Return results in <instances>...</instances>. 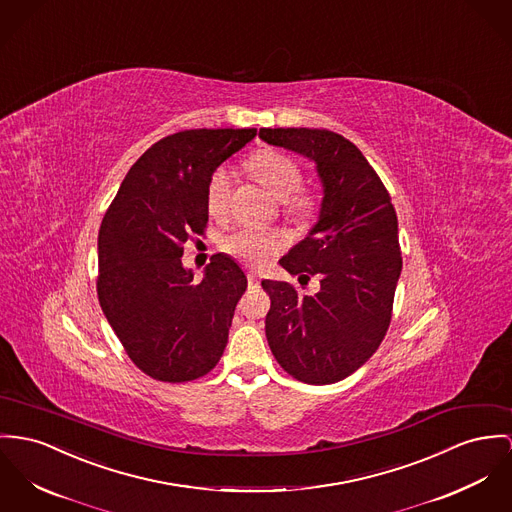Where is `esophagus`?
Returning a JSON list of instances; mask_svg holds the SVG:
<instances>
[{
	"label": "esophagus",
	"mask_w": 512,
	"mask_h": 512,
	"mask_svg": "<svg viewBox=\"0 0 512 512\" xmlns=\"http://www.w3.org/2000/svg\"><path fill=\"white\" fill-rule=\"evenodd\" d=\"M247 282H249V286H251V288H257V286H259V278L253 275V273H249V275H247Z\"/></svg>",
	"instance_id": "1"
}]
</instances>
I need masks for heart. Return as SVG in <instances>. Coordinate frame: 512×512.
I'll return each instance as SVG.
<instances>
[{"instance_id": "heart-1", "label": "heart", "mask_w": 512, "mask_h": 512, "mask_svg": "<svg viewBox=\"0 0 512 512\" xmlns=\"http://www.w3.org/2000/svg\"><path fill=\"white\" fill-rule=\"evenodd\" d=\"M249 173L282 204V214L298 224L310 222L317 212V197L302 187V167L298 161L278 152L261 150L247 163ZM232 179L226 167H216L206 185V208L212 218L224 220L230 212ZM290 239L280 230L241 228L222 237L226 255L251 269H265L288 249Z\"/></svg>"}]
</instances>
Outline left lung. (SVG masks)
<instances>
[{"label": "left lung", "instance_id": "obj_1", "mask_svg": "<svg viewBox=\"0 0 512 512\" xmlns=\"http://www.w3.org/2000/svg\"><path fill=\"white\" fill-rule=\"evenodd\" d=\"M273 146L317 163L323 183L319 222L280 259L300 282L319 276V292L263 280L265 319L276 362L306 384H333L358 370L384 341L401 273L397 214L382 179L345 136L325 128H261Z\"/></svg>", "mask_w": 512, "mask_h": 512}]
</instances>
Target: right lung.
<instances>
[{
	"instance_id": "obj_1",
	"label": "right lung",
	"mask_w": 512,
	"mask_h": 512,
	"mask_svg": "<svg viewBox=\"0 0 512 512\" xmlns=\"http://www.w3.org/2000/svg\"><path fill=\"white\" fill-rule=\"evenodd\" d=\"M257 128H197L161 138L126 173L99 230L97 296L128 358L150 378L181 384L224 354L247 278L212 255L202 280L183 269V245L208 224L212 171Z\"/></svg>"
}]
</instances>
